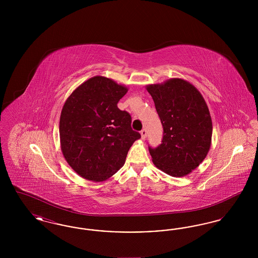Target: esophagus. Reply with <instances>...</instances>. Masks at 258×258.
<instances>
[{"label":"esophagus","mask_w":258,"mask_h":258,"mask_svg":"<svg viewBox=\"0 0 258 258\" xmlns=\"http://www.w3.org/2000/svg\"><path fill=\"white\" fill-rule=\"evenodd\" d=\"M140 135H141V138H142V139H145L146 136H147V131H146V130H142V131L140 132Z\"/></svg>","instance_id":"esophagus-1"}]
</instances>
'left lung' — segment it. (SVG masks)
<instances>
[{
    "instance_id": "1",
    "label": "left lung",
    "mask_w": 258,
    "mask_h": 258,
    "mask_svg": "<svg viewBox=\"0 0 258 258\" xmlns=\"http://www.w3.org/2000/svg\"><path fill=\"white\" fill-rule=\"evenodd\" d=\"M163 126L159 147H149L153 163L172 177H184L204 160L213 124L207 103L196 87L181 78L146 86Z\"/></svg>"
}]
</instances>
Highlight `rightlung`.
<instances>
[{
    "instance_id": "add662e5",
    "label": "right lung",
    "mask_w": 258,
    "mask_h": 258,
    "mask_svg": "<svg viewBox=\"0 0 258 258\" xmlns=\"http://www.w3.org/2000/svg\"><path fill=\"white\" fill-rule=\"evenodd\" d=\"M128 89L97 75L67 98L60 117L63 158L82 178L102 182L118 171L141 135L133 131L132 117L117 106Z\"/></svg>"
}]
</instances>
